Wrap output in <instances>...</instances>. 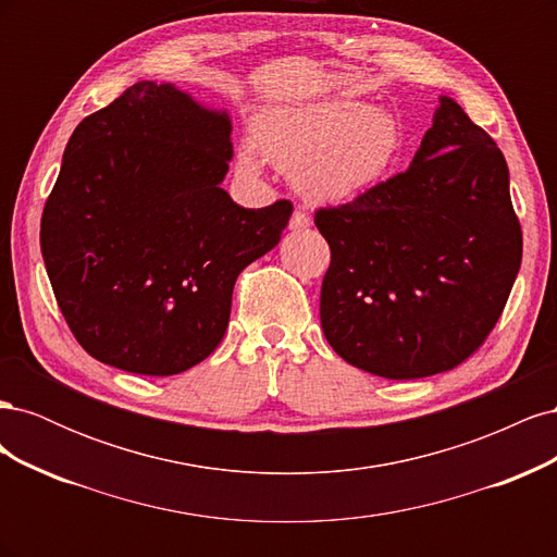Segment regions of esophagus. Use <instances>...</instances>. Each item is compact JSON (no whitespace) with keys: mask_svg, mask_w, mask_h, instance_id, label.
<instances>
[{"mask_svg":"<svg viewBox=\"0 0 557 557\" xmlns=\"http://www.w3.org/2000/svg\"><path fill=\"white\" fill-rule=\"evenodd\" d=\"M309 225H311L309 213H307L305 209H295L293 215H290V227H293V230H305V227H309Z\"/></svg>","mask_w":557,"mask_h":557,"instance_id":"obj_1","label":"esophagus"}]
</instances>
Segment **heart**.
<instances>
[{"mask_svg": "<svg viewBox=\"0 0 557 557\" xmlns=\"http://www.w3.org/2000/svg\"><path fill=\"white\" fill-rule=\"evenodd\" d=\"M262 156L285 172L305 193L323 199H350L376 185L393 170L401 150L397 117L369 109L356 99H332L260 117ZM246 172H258L252 153L242 156Z\"/></svg>", "mask_w": 557, "mask_h": 557, "instance_id": "1", "label": "heart"}]
</instances>
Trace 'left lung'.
<instances>
[{
  "label": "left lung",
  "mask_w": 557,
  "mask_h": 557,
  "mask_svg": "<svg viewBox=\"0 0 557 557\" xmlns=\"http://www.w3.org/2000/svg\"><path fill=\"white\" fill-rule=\"evenodd\" d=\"M313 221L330 244L325 339L383 379L434 376L474 356L520 269L507 160L448 97L407 172Z\"/></svg>",
  "instance_id": "left-lung-1"
}]
</instances>
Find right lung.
Returning <instances> with one entry per match:
<instances>
[{
    "instance_id": "obj_1",
    "label": "right lung",
    "mask_w": 557,
    "mask_h": 557,
    "mask_svg": "<svg viewBox=\"0 0 557 557\" xmlns=\"http://www.w3.org/2000/svg\"><path fill=\"white\" fill-rule=\"evenodd\" d=\"M225 113L139 81L83 117L41 215L58 307L95 360L185 372L223 342L237 276L272 250L293 205L244 209L221 188Z\"/></svg>"
}]
</instances>
